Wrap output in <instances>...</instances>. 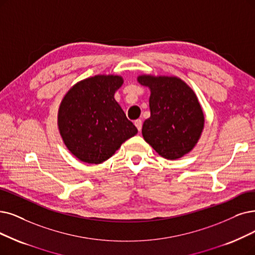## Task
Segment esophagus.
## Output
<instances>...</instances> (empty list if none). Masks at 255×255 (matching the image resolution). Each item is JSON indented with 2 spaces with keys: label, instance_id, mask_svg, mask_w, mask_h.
I'll use <instances>...</instances> for the list:
<instances>
[{
  "label": "esophagus",
  "instance_id": "obj_1",
  "mask_svg": "<svg viewBox=\"0 0 255 255\" xmlns=\"http://www.w3.org/2000/svg\"><path fill=\"white\" fill-rule=\"evenodd\" d=\"M135 126H136V128H138V130L140 131L141 130V128H142V121L140 120V119H137V120H135Z\"/></svg>",
  "mask_w": 255,
  "mask_h": 255
}]
</instances>
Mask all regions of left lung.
I'll list each match as a JSON object with an SVG mask.
<instances>
[{
	"instance_id": "obj_1",
	"label": "left lung",
	"mask_w": 255,
	"mask_h": 255,
	"mask_svg": "<svg viewBox=\"0 0 255 255\" xmlns=\"http://www.w3.org/2000/svg\"><path fill=\"white\" fill-rule=\"evenodd\" d=\"M138 83L150 90V117L142 136L158 154L176 160L196 146L204 128V113L192 89L176 76L140 75Z\"/></svg>"
}]
</instances>
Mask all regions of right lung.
I'll use <instances>...</instances> for the list:
<instances>
[{
	"mask_svg": "<svg viewBox=\"0 0 255 255\" xmlns=\"http://www.w3.org/2000/svg\"><path fill=\"white\" fill-rule=\"evenodd\" d=\"M124 84L118 75H95L71 88L58 109L59 134L78 160L100 164L138 133L114 94Z\"/></svg>",
	"mask_w": 255,
	"mask_h": 255,
	"instance_id": "obj_1",
	"label": "right lung"
}]
</instances>
